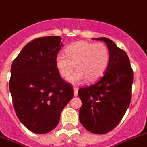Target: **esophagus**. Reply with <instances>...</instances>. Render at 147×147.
I'll use <instances>...</instances> for the list:
<instances>
[{
	"mask_svg": "<svg viewBox=\"0 0 147 147\" xmlns=\"http://www.w3.org/2000/svg\"><path fill=\"white\" fill-rule=\"evenodd\" d=\"M78 89L79 88L77 87H74V96L76 97L78 95Z\"/></svg>",
	"mask_w": 147,
	"mask_h": 147,
	"instance_id": "esophagus-1",
	"label": "esophagus"
}]
</instances>
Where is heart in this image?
Listing matches in <instances>:
<instances>
[{
	"label": "heart",
	"mask_w": 147,
	"mask_h": 147,
	"mask_svg": "<svg viewBox=\"0 0 147 147\" xmlns=\"http://www.w3.org/2000/svg\"><path fill=\"white\" fill-rule=\"evenodd\" d=\"M65 54L59 53L55 56V66L65 79L68 78L75 67L77 71L68 79L74 85L82 84L86 80L96 82L108 67L110 53L102 43L77 41L65 48Z\"/></svg>",
	"instance_id": "1"
}]
</instances>
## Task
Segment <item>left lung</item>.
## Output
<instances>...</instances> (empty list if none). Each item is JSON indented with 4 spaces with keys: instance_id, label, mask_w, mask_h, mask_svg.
<instances>
[{
    "instance_id": "obj_1",
    "label": "left lung",
    "mask_w": 147,
    "mask_h": 147,
    "mask_svg": "<svg viewBox=\"0 0 147 147\" xmlns=\"http://www.w3.org/2000/svg\"><path fill=\"white\" fill-rule=\"evenodd\" d=\"M104 41L110 53L108 67L94 84L79 89L82 100L79 117L87 131L106 134L119 123L128 110L131 98L133 71L127 53L106 37Z\"/></svg>"
}]
</instances>
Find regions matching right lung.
Masks as SVG:
<instances>
[{"instance_id":"obj_1","label":"right lung","mask_w":147,"mask_h":147,"mask_svg":"<svg viewBox=\"0 0 147 147\" xmlns=\"http://www.w3.org/2000/svg\"><path fill=\"white\" fill-rule=\"evenodd\" d=\"M61 40L56 36L35 39L23 47L11 67L9 87L16 113L36 134L53 130L74 95L55 66V56L63 46Z\"/></svg>"}]
</instances>
